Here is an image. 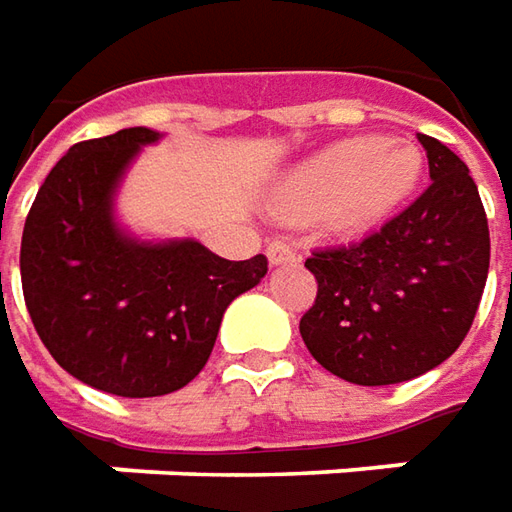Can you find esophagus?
<instances>
[{
	"label": "esophagus",
	"instance_id": "obj_1",
	"mask_svg": "<svg viewBox=\"0 0 512 512\" xmlns=\"http://www.w3.org/2000/svg\"><path fill=\"white\" fill-rule=\"evenodd\" d=\"M266 255H269V263L272 266H280V263H291L297 252H294V246H291L289 240H272L269 246H266Z\"/></svg>",
	"mask_w": 512,
	"mask_h": 512
}]
</instances>
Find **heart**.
Listing matches in <instances>:
<instances>
[{"label":"heart","mask_w":512,"mask_h":512,"mask_svg":"<svg viewBox=\"0 0 512 512\" xmlns=\"http://www.w3.org/2000/svg\"><path fill=\"white\" fill-rule=\"evenodd\" d=\"M422 178V152L382 135L348 138L314 155L291 178V198L343 226H371L391 215Z\"/></svg>","instance_id":"obj_1"}]
</instances>
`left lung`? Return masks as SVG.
<instances>
[{"instance_id": "obj_1", "label": "left lung", "mask_w": 512, "mask_h": 512, "mask_svg": "<svg viewBox=\"0 0 512 512\" xmlns=\"http://www.w3.org/2000/svg\"><path fill=\"white\" fill-rule=\"evenodd\" d=\"M431 186L354 243L314 249L317 297L300 334L311 357L354 385H394L448 360L479 309L490 232L465 161L431 135Z\"/></svg>"}]
</instances>
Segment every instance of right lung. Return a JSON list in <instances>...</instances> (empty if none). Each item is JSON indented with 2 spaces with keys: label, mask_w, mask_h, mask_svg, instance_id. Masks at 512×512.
Returning <instances> with one entry per match:
<instances>
[{
  "label": "right lung",
  "mask_w": 512,
  "mask_h": 512,
  "mask_svg": "<svg viewBox=\"0 0 512 512\" xmlns=\"http://www.w3.org/2000/svg\"><path fill=\"white\" fill-rule=\"evenodd\" d=\"M147 127L73 144L30 206L22 291L36 334L67 374L115 397H164L201 374L226 306L257 286L263 255L223 260L195 240L138 243L113 192Z\"/></svg>",
  "instance_id": "add662e5"
}]
</instances>
